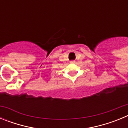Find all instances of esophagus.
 Wrapping results in <instances>:
<instances>
[{
  "instance_id": "1",
  "label": "esophagus",
  "mask_w": 128,
  "mask_h": 128,
  "mask_svg": "<svg viewBox=\"0 0 128 128\" xmlns=\"http://www.w3.org/2000/svg\"><path fill=\"white\" fill-rule=\"evenodd\" d=\"M70 63H76V62L74 60H72V61H70Z\"/></svg>"
}]
</instances>
